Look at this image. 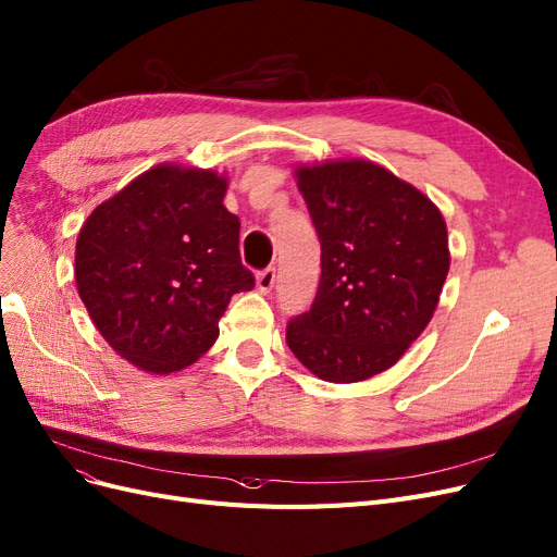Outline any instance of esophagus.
<instances>
[{"mask_svg": "<svg viewBox=\"0 0 557 557\" xmlns=\"http://www.w3.org/2000/svg\"><path fill=\"white\" fill-rule=\"evenodd\" d=\"M273 284H275V271H273V268H265V271L257 273V289L261 294H271Z\"/></svg>", "mask_w": 557, "mask_h": 557, "instance_id": "1", "label": "esophagus"}]
</instances>
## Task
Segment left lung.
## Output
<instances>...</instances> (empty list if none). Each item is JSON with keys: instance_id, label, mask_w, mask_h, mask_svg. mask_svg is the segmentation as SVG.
<instances>
[{"instance_id": "obj_1", "label": "left lung", "mask_w": 557, "mask_h": 557, "mask_svg": "<svg viewBox=\"0 0 557 557\" xmlns=\"http://www.w3.org/2000/svg\"><path fill=\"white\" fill-rule=\"evenodd\" d=\"M296 178L321 240V280L286 344L323 381H367L397 364L436 312L449 271L445 220L372 160L298 164Z\"/></svg>"}]
</instances>
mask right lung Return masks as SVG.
Returning a JSON list of instances; mask_svg holds the SVG:
<instances>
[{
	"label": "right lung",
	"mask_w": 557,
	"mask_h": 557,
	"mask_svg": "<svg viewBox=\"0 0 557 557\" xmlns=\"http://www.w3.org/2000/svg\"><path fill=\"white\" fill-rule=\"evenodd\" d=\"M224 193V174L162 162L82 224L77 294L102 339L141 372L193 364L215 344L232 296L255 286Z\"/></svg>",
	"instance_id": "add662e5"
}]
</instances>
